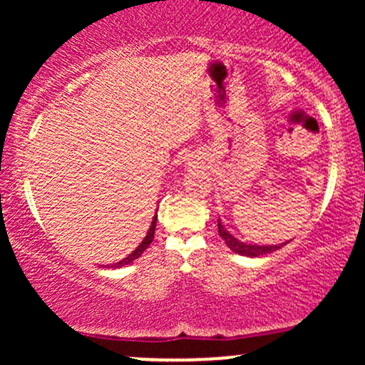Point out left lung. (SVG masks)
I'll use <instances>...</instances> for the list:
<instances>
[{
    "instance_id": "1",
    "label": "left lung",
    "mask_w": 365,
    "mask_h": 365,
    "mask_svg": "<svg viewBox=\"0 0 365 365\" xmlns=\"http://www.w3.org/2000/svg\"><path fill=\"white\" fill-rule=\"evenodd\" d=\"M217 233H220V237L223 238L228 249H232L235 254L249 255V257H259V255L271 254V252H274V250L282 249L284 244H288V242H284V244H279V245H250V244H245V242H240L238 238L230 235V233L225 230V226L221 225L220 220H217Z\"/></svg>"
}]
</instances>
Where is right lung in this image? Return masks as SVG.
Listing matches in <instances>:
<instances>
[{"mask_svg":"<svg viewBox=\"0 0 365 365\" xmlns=\"http://www.w3.org/2000/svg\"><path fill=\"white\" fill-rule=\"evenodd\" d=\"M156 220H158V215L154 216V220H153V223H150V228H149L148 235H145L144 240H142V244H140L139 247H137V249L133 250L132 254H128V257H125L123 261H120V262L113 264L111 267H123L125 264H130L132 261H135V259H139V257H140L142 252H144V250L148 249V247L150 245V242H153V238H154V230H156Z\"/></svg>","mask_w":365,"mask_h":365,"instance_id":"right-lung-1","label":"right lung"}]
</instances>
